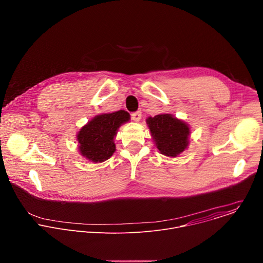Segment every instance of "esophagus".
<instances>
[{
	"mask_svg": "<svg viewBox=\"0 0 263 263\" xmlns=\"http://www.w3.org/2000/svg\"><path fill=\"white\" fill-rule=\"evenodd\" d=\"M131 118L134 122H139L140 119H141V112L140 111H136V112H133V114L131 115Z\"/></svg>",
	"mask_w": 263,
	"mask_h": 263,
	"instance_id": "34e87169",
	"label": "esophagus"
}]
</instances>
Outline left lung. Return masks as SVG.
I'll use <instances>...</instances> for the list:
<instances>
[{"label": "left lung", "mask_w": 263, "mask_h": 263, "mask_svg": "<svg viewBox=\"0 0 263 263\" xmlns=\"http://www.w3.org/2000/svg\"><path fill=\"white\" fill-rule=\"evenodd\" d=\"M145 122L160 154L174 158L189 146L191 128L184 121L173 115L162 114L148 117Z\"/></svg>", "instance_id": "obj_1"}]
</instances>
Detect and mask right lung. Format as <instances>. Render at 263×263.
I'll use <instances>...</instances> for the list:
<instances>
[{"label":"right lung","mask_w":263,"mask_h":263,"mask_svg":"<svg viewBox=\"0 0 263 263\" xmlns=\"http://www.w3.org/2000/svg\"><path fill=\"white\" fill-rule=\"evenodd\" d=\"M129 121L130 115L125 110L96 116L77 133L79 153L93 163L109 159L116 152L119 128Z\"/></svg>","instance_id":"1"}]
</instances>
